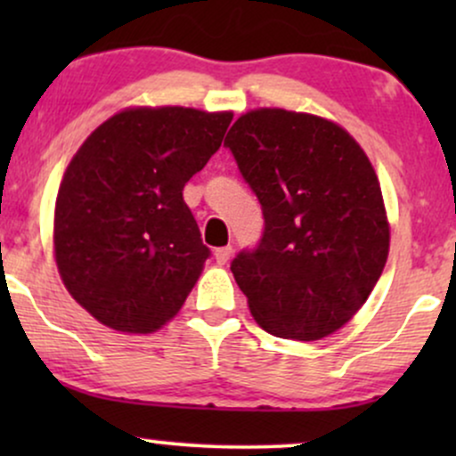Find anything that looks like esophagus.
<instances>
[{"label": "esophagus", "instance_id": "1", "mask_svg": "<svg viewBox=\"0 0 456 456\" xmlns=\"http://www.w3.org/2000/svg\"><path fill=\"white\" fill-rule=\"evenodd\" d=\"M232 253H233V248L232 246H221V248H216L214 250V257H216V261L218 264H227L229 261V257H232Z\"/></svg>", "mask_w": 456, "mask_h": 456}]
</instances>
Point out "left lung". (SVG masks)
Segmentation results:
<instances>
[{"instance_id": "obj_1", "label": "left lung", "mask_w": 456, "mask_h": 456, "mask_svg": "<svg viewBox=\"0 0 456 456\" xmlns=\"http://www.w3.org/2000/svg\"><path fill=\"white\" fill-rule=\"evenodd\" d=\"M264 210L253 250L232 261L265 332L319 341L378 285L390 227L373 165L347 130L317 115L257 109L224 139Z\"/></svg>"}]
</instances>
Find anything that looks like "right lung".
<instances>
[{
    "mask_svg": "<svg viewBox=\"0 0 456 456\" xmlns=\"http://www.w3.org/2000/svg\"><path fill=\"white\" fill-rule=\"evenodd\" d=\"M232 119V111L126 109L72 156L55 201V261L70 296L104 326L150 334L184 305L210 248L182 191Z\"/></svg>",
    "mask_w": 456,
    "mask_h": 456,
    "instance_id": "1",
    "label": "right lung"
}]
</instances>
